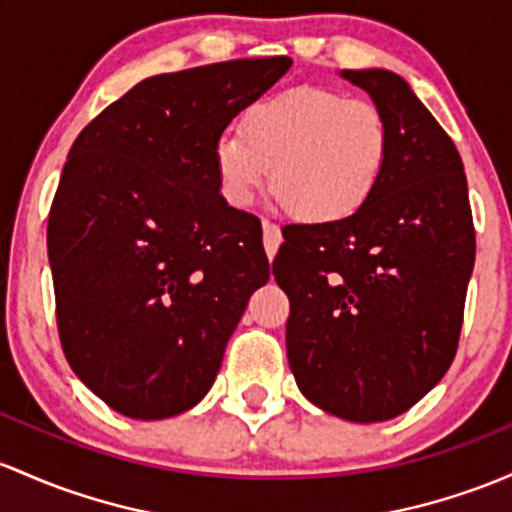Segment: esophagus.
I'll return each mask as SVG.
<instances>
[{
  "label": "esophagus",
  "instance_id": "obj_1",
  "mask_svg": "<svg viewBox=\"0 0 512 512\" xmlns=\"http://www.w3.org/2000/svg\"><path fill=\"white\" fill-rule=\"evenodd\" d=\"M262 230H265L267 257H269V260H274L279 245H282V230H279V226H274V223H269V221H262Z\"/></svg>",
  "mask_w": 512,
  "mask_h": 512
}]
</instances>
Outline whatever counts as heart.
I'll use <instances>...</instances> for the list:
<instances>
[{
	"label": "heart",
	"instance_id": "1",
	"mask_svg": "<svg viewBox=\"0 0 512 512\" xmlns=\"http://www.w3.org/2000/svg\"><path fill=\"white\" fill-rule=\"evenodd\" d=\"M389 150V123L372 101L294 87L252 104L243 133L218 136L213 165L230 206H250L272 172L284 206L301 221L333 226L372 199Z\"/></svg>",
	"mask_w": 512,
	"mask_h": 512
}]
</instances>
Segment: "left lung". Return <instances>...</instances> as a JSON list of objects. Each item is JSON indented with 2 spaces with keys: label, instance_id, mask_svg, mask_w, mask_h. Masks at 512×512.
<instances>
[{
  "label": "left lung",
  "instance_id": "obj_1",
  "mask_svg": "<svg viewBox=\"0 0 512 512\" xmlns=\"http://www.w3.org/2000/svg\"><path fill=\"white\" fill-rule=\"evenodd\" d=\"M381 109L376 192L333 226H291L272 262L289 296L286 357L313 406L352 423L406 413L457 355L476 238L462 157L389 70H342Z\"/></svg>",
  "mask_w": 512,
  "mask_h": 512
}]
</instances>
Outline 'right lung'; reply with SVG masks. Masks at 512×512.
Masks as SVG:
<instances>
[{
  "label": "right lung",
  "mask_w": 512,
  "mask_h": 512,
  "mask_svg": "<svg viewBox=\"0 0 512 512\" xmlns=\"http://www.w3.org/2000/svg\"><path fill=\"white\" fill-rule=\"evenodd\" d=\"M289 67L277 55L148 77L72 143L48 216L58 333L121 415L194 408L267 284L262 226L223 199L213 145Z\"/></svg>",
  "instance_id": "right-lung-1"
}]
</instances>
